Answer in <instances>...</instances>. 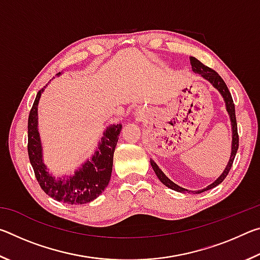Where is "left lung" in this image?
Returning a JSON list of instances; mask_svg holds the SVG:
<instances>
[{
	"label": "left lung",
	"instance_id": "1",
	"mask_svg": "<svg viewBox=\"0 0 260 260\" xmlns=\"http://www.w3.org/2000/svg\"><path fill=\"white\" fill-rule=\"evenodd\" d=\"M190 64H191V69H192V72H195L197 74H200V76L205 79L206 81H209L211 85H212L215 89H217L220 95L222 96L223 101H225V105H226V110L228 112V116H230V119H231V124H232V152H231V157H230V160H228L227 165L225 167V170H223V172L220 174V177L215 180L214 182H212L211 184H209L208 187H205L203 189H201V190H188V189H184L182 187L178 186L177 183H174L172 180H170L169 178L166 177L164 174V172L158 167V165L156 164L155 161L152 159H150V164L152 166L153 171H155V173L157 175V178L160 180L161 183H164L166 187H169L171 189H173L175 191H179V192H188V193H201L203 191L206 190H210V189H212L214 187H217L218 184L221 183L225 178L227 177V174L230 173L231 171V167L233 165V161H234V158L236 156V152H237V149H239V134H237V124H236V117H235V105L234 102H233V99H232V95L230 93V90H228V88L226 86L225 81L222 80V78L219 76V74L213 71V70H211L210 68L205 67L203 63H201V61L195 58V57H190Z\"/></svg>",
	"mask_w": 260,
	"mask_h": 260
}]
</instances>
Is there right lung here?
<instances>
[{
    "mask_svg": "<svg viewBox=\"0 0 260 260\" xmlns=\"http://www.w3.org/2000/svg\"><path fill=\"white\" fill-rule=\"evenodd\" d=\"M61 73H57L60 76ZM45 88L39 91L28 116V157L35 178L48 196L67 204H86L104 191L111 178L113 153L121 132V124L109 125L95 152L79 166L72 175L55 178L43 160V149L39 132L38 105Z\"/></svg>",
    "mask_w": 260,
    "mask_h": 260,
    "instance_id": "add662e5",
    "label": "right lung"
}]
</instances>
